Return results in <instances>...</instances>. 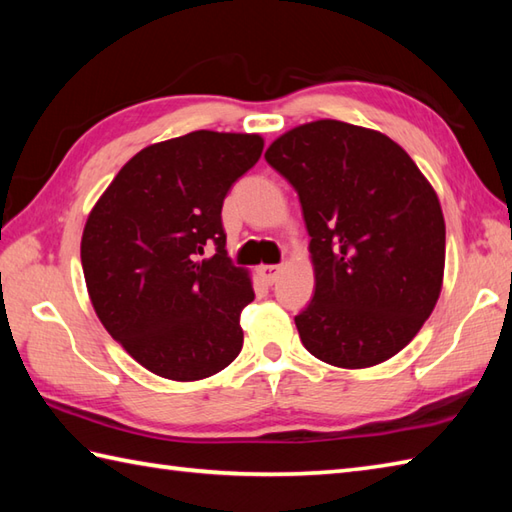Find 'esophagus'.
<instances>
[{
	"instance_id": "esophagus-1",
	"label": "esophagus",
	"mask_w": 512,
	"mask_h": 512,
	"mask_svg": "<svg viewBox=\"0 0 512 512\" xmlns=\"http://www.w3.org/2000/svg\"><path fill=\"white\" fill-rule=\"evenodd\" d=\"M257 273H259V277H262L264 284L273 286L275 281H277V277H279V273H281V268L279 266H259Z\"/></svg>"
}]
</instances>
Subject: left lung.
Listing matches in <instances>:
<instances>
[{
    "instance_id": "obj_1",
    "label": "left lung",
    "mask_w": 512,
    "mask_h": 512,
    "mask_svg": "<svg viewBox=\"0 0 512 512\" xmlns=\"http://www.w3.org/2000/svg\"><path fill=\"white\" fill-rule=\"evenodd\" d=\"M264 158L297 191L310 235L314 297L295 317L301 343L345 369L398 354L440 297L436 191L394 140L341 121L290 129Z\"/></svg>"
}]
</instances>
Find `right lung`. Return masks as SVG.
<instances>
[{
    "mask_svg": "<svg viewBox=\"0 0 512 512\" xmlns=\"http://www.w3.org/2000/svg\"><path fill=\"white\" fill-rule=\"evenodd\" d=\"M262 149L257 134L206 129L149 145L92 209L81 239L92 306L149 372L187 383L242 352L239 314L255 292L226 255L222 204Z\"/></svg>",
    "mask_w": 512,
    "mask_h": 512,
    "instance_id": "obj_1",
    "label": "right lung"
}]
</instances>
